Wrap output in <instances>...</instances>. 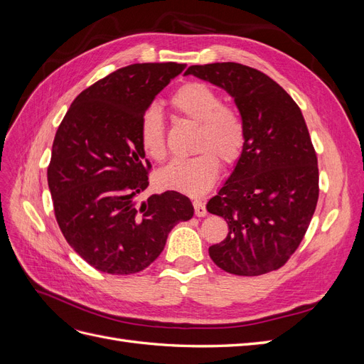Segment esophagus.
<instances>
[{"label": "esophagus", "mask_w": 364, "mask_h": 364, "mask_svg": "<svg viewBox=\"0 0 364 364\" xmlns=\"http://www.w3.org/2000/svg\"><path fill=\"white\" fill-rule=\"evenodd\" d=\"M193 205H194V213H196L197 217H205L208 214L206 206H205V203L202 200H194Z\"/></svg>", "instance_id": "34e87169"}]
</instances>
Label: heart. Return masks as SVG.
Returning a JSON list of instances; mask_svg holds the SVG:
<instances>
[{
  "label": "heart",
  "instance_id": "b5f03b06",
  "mask_svg": "<svg viewBox=\"0 0 364 364\" xmlns=\"http://www.w3.org/2000/svg\"><path fill=\"white\" fill-rule=\"evenodd\" d=\"M223 95L200 82L181 86L170 98L179 117L199 126L196 134V156L176 159L159 171L162 186L188 196H202L213 188L220 173V159L235 164L243 155L247 130L238 109L223 105ZM139 142L147 155L158 162L167 156V134L161 112L149 107L139 119Z\"/></svg>",
  "mask_w": 364,
  "mask_h": 364
}]
</instances>
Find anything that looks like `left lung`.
I'll return each mask as SVG.
<instances>
[{"label": "left lung", "instance_id": "8db88e82", "mask_svg": "<svg viewBox=\"0 0 364 364\" xmlns=\"http://www.w3.org/2000/svg\"><path fill=\"white\" fill-rule=\"evenodd\" d=\"M185 74L232 95L247 130L235 170L206 205L229 230L209 257L238 277L278 270L299 247L318 199L317 156L301 109L267 74L246 65H193Z\"/></svg>", "mask_w": 364, "mask_h": 364}]
</instances>
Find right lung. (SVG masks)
Wrapping results in <instances>:
<instances>
[{
	"label": "right lung",
	"mask_w": 364,
	"mask_h": 364,
	"mask_svg": "<svg viewBox=\"0 0 364 364\" xmlns=\"http://www.w3.org/2000/svg\"><path fill=\"white\" fill-rule=\"evenodd\" d=\"M185 67L134 63L107 74L75 97L56 132L47 170L54 215L68 245L97 270H144L170 230L194 214L178 191L136 202L151 170L139 119Z\"/></svg>",
	"instance_id": "obj_1"
}]
</instances>
